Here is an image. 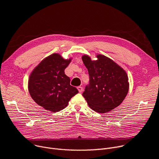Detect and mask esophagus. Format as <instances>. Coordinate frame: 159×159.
<instances>
[{
	"label": "esophagus",
	"mask_w": 159,
	"mask_h": 159,
	"mask_svg": "<svg viewBox=\"0 0 159 159\" xmlns=\"http://www.w3.org/2000/svg\"><path fill=\"white\" fill-rule=\"evenodd\" d=\"M77 89H78V90H79V93H82V90H83V88H82L81 86H79V87H77Z\"/></svg>",
	"instance_id": "esophagus-1"
}]
</instances>
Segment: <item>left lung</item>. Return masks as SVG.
<instances>
[{"instance_id":"obj_1","label":"left lung","mask_w":159,"mask_h":159,"mask_svg":"<svg viewBox=\"0 0 159 159\" xmlns=\"http://www.w3.org/2000/svg\"><path fill=\"white\" fill-rule=\"evenodd\" d=\"M97 58L95 61L87 55L82 58L89 75V84L82 96L92 109L104 113L123 101L129 89L128 77L114 61L102 55Z\"/></svg>"}]
</instances>
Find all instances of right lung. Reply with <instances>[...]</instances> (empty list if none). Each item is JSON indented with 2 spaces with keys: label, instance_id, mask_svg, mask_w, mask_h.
<instances>
[{
  "label": "right lung",
  "instance_id": "right-lung-1",
  "mask_svg": "<svg viewBox=\"0 0 159 159\" xmlns=\"http://www.w3.org/2000/svg\"><path fill=\"white\" fill-rule=\"evenodd\" d=\"M71 59L65 60L54 53L44 58L33 70L28 81L32 99L39 106L52 112L64 109L79 91L70 85L65 69Z\"/></svg>",
  "mask_w": 159,
  "mask_h": 159
}]
</instances>
